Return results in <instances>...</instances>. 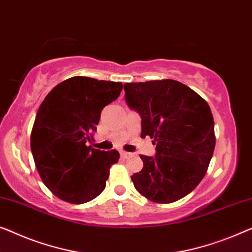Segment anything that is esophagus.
I'll return each mask as SVG.
<instances>
[{"label":"esophagus","instance_id":"34e87169","mask_svg":"<svg viewBox=\"0 0 252 252\" xmlns=\"http://www.w3.org/2000/svg\"><path fill=\"white\" fill-rule=\"evenodd\" d=\"M120 156H122V158H124V159H128V158H130V157H133L132 153H129V152H125V151H122V152H120Z\"/></svg>","mask_w":252,"mask_h":252}]
</instances>
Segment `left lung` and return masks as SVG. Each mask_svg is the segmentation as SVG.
<instances>
[{
  "instance_id": "8db88e82",
  "label": "left lung",
  "mask_w": 252,
  "mask_h": 252,
  "mask_svg": "<svg viewBox=\"0 0 252 252\" xmlns=\"http://www.w3.org/2000/svg\"><path fill=\"white\" fill-rule=\"evenodd\" d=\"M128 107L141 116V137L150 136L156 156H140L135 189L157 203H170L192 192L213 157L216 137L210 107L194 91L173 79L124 84Z\"/></svg>"
}]
</instances>
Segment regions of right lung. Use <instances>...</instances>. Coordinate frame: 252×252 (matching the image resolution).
<instances>
[{
    "mask_svg": "<svg viewBox=\"0 0 252 252\" xmlns=\"http://www.w3.org/2000/svg\"><path fill=\"white\" fill-rule=\"evenodd\" d=\"M122 83L76 76L58 84L39 105L31 148L43 183L70 203L101 194L119 152L93 149L101 111L119 96Z\"/></svg>",
    "mask_w": 252,
    "mask_h": 252,
    "instance_id": "right-lung-1",
    "label": "right lung"
}]
</instances>
